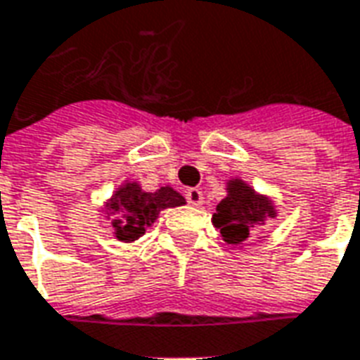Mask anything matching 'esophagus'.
Instances as JSON below:
<instances>
[{
  "instance_id": "1",
  "label": "esophagus",
  "mask_w": 360,
  "mask_h": 360,
  "mask_svg": "<svg viewBox=\"0 0 360 360\" xmlns=\"http://www.w3.org/2000/svg\"><path fill=\"white\" fill-rule=\"evenodd\" d=\"M185 198H187V202L191 204V206H200L204 200L202 191H200V188H188L187 193H185Z\"/></svg>"
}]
</instances>
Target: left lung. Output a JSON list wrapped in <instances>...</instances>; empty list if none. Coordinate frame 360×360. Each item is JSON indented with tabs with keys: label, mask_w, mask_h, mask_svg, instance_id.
<instances>
[{
	"label": "left lung",
	"mask_w": 360,
	"mask_h": 360,
	"mask_svg": "<svg viewBox=\"0 0 360 360\" xmlns=\"http://www.w3.org/2000/svg\"><path fill=\"white\" fill-rule=\"evenodd\" d=\"M274 216V206L266 196L257 195L247 183L235 179L227 185V196L218 204L212 224L218 227L224 241L243 245L255 237L258 224Z\"/></svg>",
	"instance_id": "1"
}]
</instances>
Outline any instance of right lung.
<instances>
[{"label":"right lung","instance_id":"obj_1","mask_svg":"<svg viewBox=\"0 0 360 360\" xmlns=\"http://www.w3.org/2000/svg\"><path fill=\"white\" fill-rule=\"evenodd\" d=\"M181 204H185V198L172 187L158 188L156 193H144L139 183H127L115 191L108 210L115 216L111 221L115 237L119 241L131 243L144 235L146 227L156 221L160 212Z\"/></svg>","mask_w":360,"mask_h":360}]
</instances>
